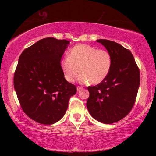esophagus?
<instances>
[{
	"label": "esophagus",
	"instance_id": "34e87169",
	"mask_svg": "<svg viewBox=\"0 0 156 156\" xmlns=\"http://www.w3.org/2000/svg\"><path fill=\"white\" fill-rule=\"evenodd\" d=\"M82 89H83V87H80V86H78V87H77V91H80Z\"/></svg>",
	"mask_w": 156,
	"mask_h": 156
}]
</instances>
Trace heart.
<instances>
[{"instance_id":"obj_1","label":"heart","mask_w":156,"mask_h":156,"mask_svg":"<svg viewBox=\"0 0 156 156\" xmlns=\"http://www.w3.org/2000/svg\"><path fill=\"white\" fill-rule=\"evenodd\" d=\"M62 69L67 81L72 83L82 73V83L97 84L103 81L109 73L112 57L105 49H98L88 44H78L72 47L68 57L62 60Z\"/></svg>"}]
</instances>
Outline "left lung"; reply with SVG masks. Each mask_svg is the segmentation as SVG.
<instances>
[{
    "label": "left lung",
    "mask_w": 156,
    "mask_h": 156,
    "mask_svg": "<svg viewBox=\"0 0 156 156\" xmlns=\"http://www.w3.org/2000/svg\"><path fill=\"white\" fill-rule=\"evenodd\" d=\"M112 57V66L107 78L96 86L88 87L87 107L94 119L105 124L118 122L131 112L138 94L140 73L129 49L115 42L96 41Z\"/></svg>",
    "instance_id": "1"
}]
</instances>
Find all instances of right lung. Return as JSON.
Here are the masks:
<instances>
[{
  "label": "right lung",
  "instance_id": "1",
  "mask_svg": "<svg viewBox=\"0 0 156 156\" xmlns=\"http://www.w3.org/2000/svg\"><path fill=\"white\" fill-rule=\"evenodd\" d=\"M69 41L45 38L20 54L14 86L23 112L43 125H52L64 116L76 87L65 78L60 60Z\"/></svg>",
  "mask_w": 156,
  "mask_h": 156
}]
</instances>
